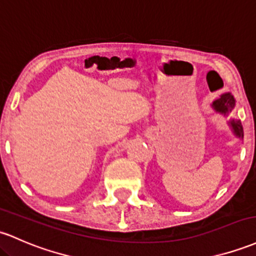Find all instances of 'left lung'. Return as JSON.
Segmentation results:
<instances>
[{"instance_id":"8db88e82","label":"left lung","mask_w":256,"mask_h":256,"mask_svg":"<svg viewBox=\"0 0 256 256\" xmlns=\"http://www.w3.org/2000/svg\"><path fill=\"white\" fill-rule=\"evenodd\" d=\"M236 106V100L234 97L232 96L231 94H221L218 100H216L212 102V108L215 109L218 113L224 114V115H228V113H231ZM230 128H232L233 134L238 137V138L243 140V126L240 120L237 119H232L228 122Z\"/></svg>"}]
</instances>
